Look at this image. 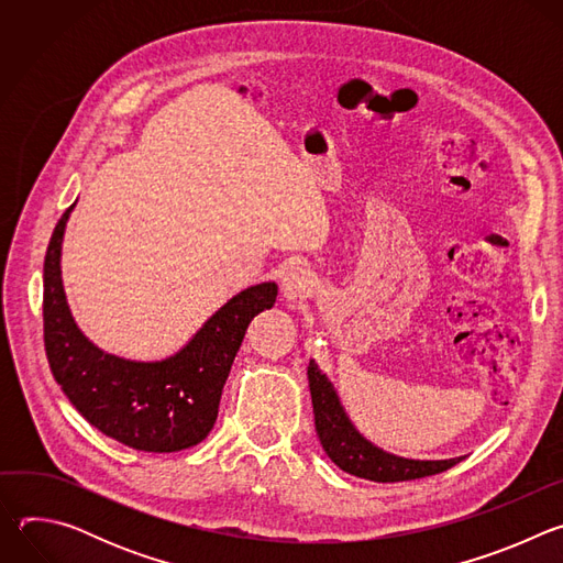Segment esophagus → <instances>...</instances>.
Listing matches in <instances>:
<instances>
[{"instance_id": "esophagus-1", "label": "esophagus", "mask_w": 563, "mask_h": 563, "mask_svg": "<svg viewBox=\"0 0 563 563\" xmlns=\"http://www.w3.org/2000/svg\"><path fill=\"white\" fill-rule=\"evenodd\" d=\"M280 291L285 296V300H289V302L302 300L313 291V278H311L309 272L296 267V269L285 274V278L280 283Z\"/></svg>"}]
</instances>
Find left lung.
I'll list each match as a JSON object with an SVG mask.
<instances>
[{
	"mask_svg": "<svg viewBox=\"0 0 563 563\" xmlns=\"http://www.w3.org/2000/svg\"><path fill=\"white\" fill-rule=\"evenodd\" d=\"M307 378L311 391L316 434L325 454L341 470L361 478L378 481V484H396V481H412L445 472L463 459L454 456L441 461H421L396 456L376 448L354 428L332 380L318 369L313 361H309Z\"/></svg>",
	"mask_w": 563,
	"mask_h": 563,
	"instance_id": "left-lung-1",
	"label": "left lung"
}]
</instances>
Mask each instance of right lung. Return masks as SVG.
Listing matches in <instances>:
<instances>
[{
  "mask_svg": "<svg viewBox=\"0 0 563 563\" xmlns=\"http://www.w3.org/2000/svg\"><path fill=\"white\" fill-rule=\"evenodd\" d=\"M70 205L44 258V347L51 372L73 404L102 434L142 452L198 445L218 419L233 358L254 316L272 309L276 283L229 298L174 356L131 361L100 350L77 328L62 283V243Z\"/></svg>",
  "mask_w": 563,
  "mask_h": 563,
  "instance_id": "obj_1",
  "label": "right lung"
}]
</instances>
